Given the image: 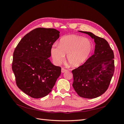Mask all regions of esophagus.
Instances as JSON below:
<instances>
[{"mask_svg":"<svg viewBox=\"0 0 124 124\" xmlns=\"http://www.w3.org/2000/svg\"><path fill=\"white\" fill-rule=\"evenodd\" d=\"M66 71H67V69H64V68H62V69H61V72H62V73H64V72H66Z\"/></svg>","mask_w":124,"mask_h":124,"instance_id":"1","label":"esophagus"}]
</instances>
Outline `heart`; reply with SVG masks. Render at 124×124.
I'll return each instance as SVG.
<instances>
[{"label": "heart", "mask_w": 124, "mask_h": 124, "mask_svg": "<svg viewBox=\"0 0 124 124\" xmlns=\"http://www.w3.org/2000/svg\"><path fill=\"white\" fill-rule=\"evenodd\" d=\"M92 49L93 44L89 39L72 35L62 38L59 45L54 44L51 48V54L56 63L62 62L67 54L68 61L70 65L78 67L88 60Z\"/></svg>", "instance_id": "1"}]
</instances>
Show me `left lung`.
<instances>
[{"label": "left lung", "instance_id": "obj_1", "mask_svg": "<svg viewBox=\"0 0 124 124\" xmlns=\"http://www.w3.org/2000/svg\"><path fill=\"white\" fill-rule=\"evenodd\" d=\"M94 39V54L80 66L72 71L73 87L78 95L86 99L101 96L108 88L115 71L114 54L104 38L86 31Z\"/></svg>", "mask_w": 124, "mask_h": 124}]
</instances>
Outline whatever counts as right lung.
Masks as SVG:
<instances>
[{
	"label": "right lung",
	"instance_id": "1",
	"mask_svg": "<svg viewBox=\"0 0 124 124\" xmlns=\"http://www.w3.org/2000/svg\"><path fill=\"white\" fill-rule=\"evenodd\" d=\"M59 33L53 28L35 29L23 37L14 50L12 70L16 84L32 98L47 95L61 73V68L49 59Z\"/></svg>",
	"mask_w": 124,
	"mask_h": 124
}]
</instances>
